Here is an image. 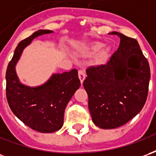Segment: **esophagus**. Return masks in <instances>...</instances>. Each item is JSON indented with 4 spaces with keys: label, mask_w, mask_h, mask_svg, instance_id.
I'll use <instances>...</instances> for the list:
<instances>
[{
    "label": "esophagus",
    "mask_w": 156,
    "mask_h": 156,
    "mask_svg": "<svg viewBox=\"0 0 156 156\" xmlns=\"http://www.w3.org/2000/svg\"><path fill=\"white\" fill-rule=\"evenodd\" d=\"M78 78L80 79V82H81V83H83V82L85 78V73L83 70H78Z\"/></svg>",
    "instance_id": "34e87169"
}]
</instances>
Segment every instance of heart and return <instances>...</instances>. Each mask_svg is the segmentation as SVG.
Masks as SVG:
<instances>
[{"mask_svg": "<svg viewBox=\"0 0 156 156\" xmlns=\"http://www.w3.org/2000/svg\"><path fill=\"white\" fill-rule=\"evenodd\" d=\"M104 47V44L101 43V42H96L92 46V50L94 51H98L99 50H101L102 48ZM107 56V51H103L101 52V54L99 55V61H103L105 60V58Z\"/></svg>", "mask_w": 156, "mask_h": 156, "instance_id": "b5f03b06", "label": "heart"}]
</instances>
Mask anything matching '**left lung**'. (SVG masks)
I'll return each instance as SVG.
<instances>
[{
    "mask_svg": "<svg viewBox=\"0 0 156 156\" xmlns=\"http://www.w3.org/2000/svg\"><path fill=\"white\" fill-rule=\"evenodd\" d=\"M118 50L105 64L89 66L83 87L92 120L101 129H115L138 115L146 102L151 78L149 62L134 38L117 32Z\"/></svg>",
    "mask_w": 156,
    "mask_h": 156,
    "instance_id": "obj_1",
    "label": "left lung"
}]
</instances>
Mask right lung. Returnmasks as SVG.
<instances>
[{"label":"right lung","mask_w":156,"mask_h":156,"mask_svg":"<svg viewBox=\"0 0 156 156\" xmlns=\"http://www.w3.org/2000/svg\"><path fill=\"white\" fill-rule=\"evenodd\" d=\"M51 32L39 30L20 41L5 73L6 98L12 111L26 125L41 133H52L61 129L65 108L80 86L78 70L75 68L53 74L45 84L37 88L27 87L19 82L15 66L23 49L37 36Z\"/></svg>","instance_id":"right-lung-1"}]
</instances>
